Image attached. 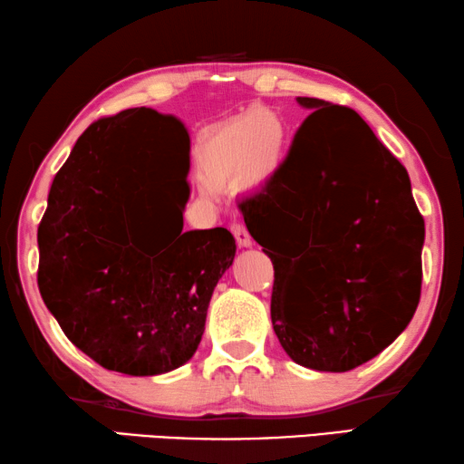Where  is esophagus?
<instances>
[{"instance_id": "obj_1", "label": "esophagus", "mask_w": 464, "mask_h": 464, "mask_svg": "<svg viewBox=\"0 0 464 464\" xmlns=\"http://www.w3.org/2000/svg\"><path fill=\"white\" fill-rule=\"evenodd\" d=\"M230 230H232V234H234V238H237L238 246H250V245H253V238H250L248 230H246V227L242 226V224L234 222V224L230 226Z\"/></svg>"}]
</instances>
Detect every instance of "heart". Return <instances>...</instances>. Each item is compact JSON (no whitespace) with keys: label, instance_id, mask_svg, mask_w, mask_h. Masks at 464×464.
Listing matches in <instances>:
<instances>
[{"label":"heart","instance_id":"b5f03b06","mask_svg":"<svg viewBox=\"0 0 464 464\" xmlns=\"http://www.w3.org/2000/svg\"><path fill=\"white\" fill-rule=\"evenodd\" d=\"M287 146L285 121L277 112L246 111L211 131L199 148L197 166L209 187L245 180L263 185L279 170Z\"/></svg>","mask_w":464,"mask_h":464}]
</instances>
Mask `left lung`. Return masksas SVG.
Instances as JSON below:
<instances>
[{
  "label": "left lung",
  "mask_w": 464,
  "mask_h": 464,
  "mask_svg": "<svg viewBox=\"0 0 464 464\" xmlns=\"http://www.w3.org/2000/svg\"><path fill=\"white\" fill-rule=\"evenodd\" d=\"M295 101L310 115L242 216L276 269L271 323L285 353L304 368L347 372L411 323L425 226L405 166L358 112Z\"/></svg>",
  "instance_id": "obj_1"
}]
</instances>
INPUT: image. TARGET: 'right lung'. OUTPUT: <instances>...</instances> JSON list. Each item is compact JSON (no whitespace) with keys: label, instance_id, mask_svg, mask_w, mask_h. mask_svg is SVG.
<instances>
[{"label":"right lung","instance_id":"obj_1","mask_svg":"<svg viewBox=\"0 0 464 464\" xmlns=\"http://www.w3.org/2000/svg\"><path fill=\"white\" fill-rule=\"evenodd\" d=\"M177 117L129 109L90 125L53 179L39 226V290L67 339L106 370L156 376L193 358L237 240L226 227L182 232V209L143 219L135 133Z\"/></svg>","mask_w":464,"mask_h":464}]
</instances>
